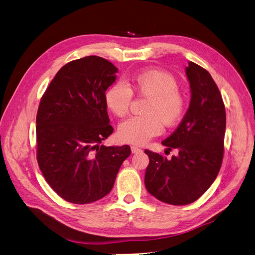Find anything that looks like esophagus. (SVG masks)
<instances>
[{
    "instance_id": "obj_1",
    "label": "esophagus",
    "mask_w": 255,
    "mask_h": 255,
    "mask_svg": "<svg viewBox=\"0 0 255 255\" xmlns=\"http://www.w3.org/2000/svg\"><path fill=\"white\" fill-rule=\"evenodd\" d=\"M130 150H132V153H134V154H137V153H140L142 150L140 149V148H138V146H135V145H133L132 148H130Z\"/></svg>"
}]
</instances>
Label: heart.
Instances as JSON below:
<instances>
[{"label":"heart","instance_id":"obj_1","mask_svg":"<svg viewBox=\"0 0 255 255\" xmlns=\"http://www.w3.org/2000/svg\"><path fill=\"white\" fill-rule=\"evenodd\" d=\"M132 90L148 98V101L143 106V116L121 122L118 134L122 141L143 144L161 132V123L170 128L182 119L186 100L170 73L149 70L135 75L127 83L117 81L105 92L106 106L118 117L127 115L132 103Z\"/></svg>","mask_w":255,"mask_h":255}]
</instances>
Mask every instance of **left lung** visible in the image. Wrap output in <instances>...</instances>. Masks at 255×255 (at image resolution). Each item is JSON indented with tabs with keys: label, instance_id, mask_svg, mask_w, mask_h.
Instances as JSON below:
<instances>
[{
	"label": "left lung",
	"instance_id": "left-lung-1",
	"mask_svg": "<svg viewBox=\"0 0 255 255\" xmlns=\"http://www.w3.org/2000/svg\"><path fill=\"white\" fill-rule=\"evenodd\" d=\"M189 109L174 132L164 141L166 151L177 150L167 159L145 150L150 163L145 188L159 201L172 205L195 202L218 175L225 152L226 107L217 85L204 68L189 61Z\"/></svg>",
	"mask_w": 255,
	"mask_h": 255
}]
</instances>
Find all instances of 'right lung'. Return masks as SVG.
<instances>
[{
  "instance_id": "obj_1",
  "label": "right lung",
  "mask_w": 255,
  "mask_h": 255,
  "mask_svg": "<svg viewBox=\"0 0 255 255\" xmlns=\"http://www.w3.org/2000/svg\"><path fill=\"white\" fill-rule=\"evenodd\" d=\"M118 69L99 56L66 64L44 91L36 117L37 161L56 194L88 204L112 190L129 145L106 146L113 133L105 91Z\"/></svg>"
}]
</instances>
